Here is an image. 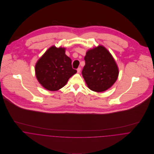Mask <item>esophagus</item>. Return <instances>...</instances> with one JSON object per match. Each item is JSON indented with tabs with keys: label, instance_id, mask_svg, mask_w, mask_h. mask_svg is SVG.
<instances>
[{
	"label": "esophagus",
	"instance_id": "esophagus-1",
	"mask_svg": "<svg viewBox=\"0 0 154 154\" xmlns=\"http://www.w3.org/2000/svg\"><path fill=\"white\" fill-rule=\"evenodd\" d=\"M81 67H78V68L77 69V72H78V73H80V72H81Z\"/></svg>",
	"mask_w": 154,
	"mask_h": 154
}]
</instances>
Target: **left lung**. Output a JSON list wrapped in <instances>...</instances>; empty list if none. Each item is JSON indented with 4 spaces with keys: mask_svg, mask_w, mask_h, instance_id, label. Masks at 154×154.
<instances>
[{
    "mask_svg": "<svg viewBox=\"0 0 154 154\" xmlns=\"http://www.w3.org/2000/svg\"><path fill=\"white\" fill-rule=\"evenodd\" d=\"M85 65L82 71L88 88L103 92L116 81L119 69L110 52L103 45L89 50L84 57Z\"/></svg>",
    "mask_w": 154,
    "mask_h": 154,
    "instance_id": "8db88e82",
    "label": "left lung"
}]
</instances>
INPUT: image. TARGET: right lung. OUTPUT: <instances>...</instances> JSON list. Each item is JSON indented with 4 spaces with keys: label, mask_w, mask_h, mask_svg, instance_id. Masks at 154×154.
Segmentation results:
<instances>
[{
    "label": "right lung",
    "mask_w": 154,
    "mask_h": 154,
    "mask_svg": "<svg viewBox=\"0 0 154 154\" xmlns=\"http://www.w3.org/2000/svg\"><path fill=\"white\" fill-rule=\"evenodd\" d=\"M35 75L40 84L47 90L54 91L63 87L77 71L72 66L65 48L52 46L37 62Z\"/></svg>",
    "instance_id": "obj_1"
}]
</instances>
